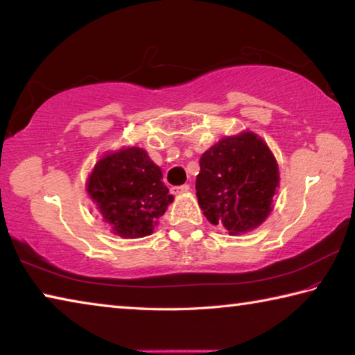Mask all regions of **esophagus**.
I'll return each mask as SVG.
<instances>
[{"mask_svg": "<svg viewBox=\"0 0 355 355\" xmlns=\"http://www.w3.org/2000/svg\"><path fill=\"white\" fill-rule=\"evenodd\" d=\"M189 188H191L189 184L175 186V188H173V192H175V194H183V192H188V191H189Z\"/></svg>", "mask_w": 355, "mask_h": 355, "instance_id": "1", "label": "esophagus"}]
</instances>
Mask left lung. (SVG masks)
Returning a JSON list of instances; mask_svg holds the SVG:
<instances>
[{
    "label": "left lung",
    "mask_w": 355,
    "mask_h": 355,
    "mask_svg": "<svg viewBox=\"0 0 355 355\" xmlns=\"http://www.w3.org/2000/svg\"><path fill=\"white\" fill-rule=\"evenodd\" d=\"M279 171L268 146L251 132L225 137L200 158L196 189L212 225L247 233L272 212Z\"/></svg>",
    "instance_id": "8db88e82"
}]
</instances>
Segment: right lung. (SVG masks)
<instances>
[{
  "instance_id": "add662e5",
  "label": "right lung",
  "mask_w": 355,
  "mask_h": 355,
  "mask_svg": "<svg viewBox=\"0 0 355 355\" xmlns=\"http://www.w3.org/2000/svg\"><path fill=\"white\" fill-rule=\"evenodd\" d=\"M159 167L139 147L108 153L96 163L87 192L121 237L149 236L173 197Z\"/></svg>"
}]
</instances>
